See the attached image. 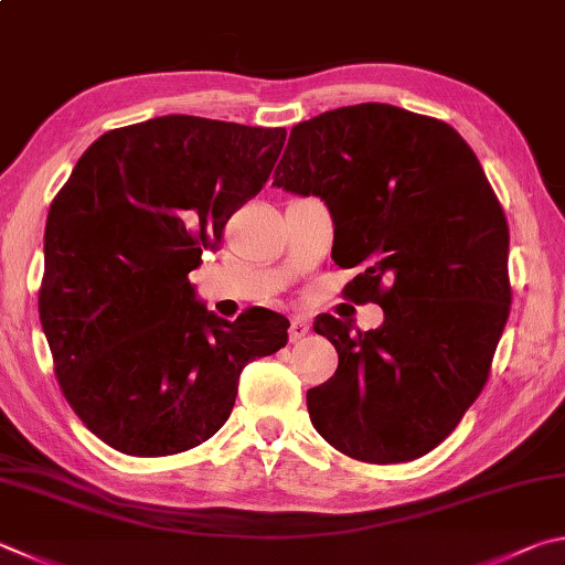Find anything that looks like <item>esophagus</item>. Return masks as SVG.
Masks as SVG:
<instances>
[{
	"label": "esophagus",
	"mask_w": 565,
	"mask_h": 565,
	"mask_svg": "<svg viewBox=\"0 0 565 565\" xmlns=\"http://www.w3.org/2000/svg\"><path fill=\"white\" fill-rule=\"evenodd\" d=\"M311 331V323L306 321V318H301V316H294L291 318V326H289V338H291V343H296V341H301V338Z\"/></svg>",
	"instance_id": "1"
}]
</instances>
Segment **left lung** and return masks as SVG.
Wrapping results in <instances>:
<instances>
[{"instance_id":"8db88e82","label":"left lung","mask_w":565,"mask_h":565,"mask_svg":"<svg viewBox=\"0 0 565 565\" xmlns=\"http://www.w3.org/2000/svg\"><path fill=\"white\" fill-rule=\"evenodd\" d=\"M274 188L328 204L335 264L361 266L343 294L385 313L375 331L316 318L338 351L306 393L318 435L367 465L427 455L479 397L511 306L509 224L477 156L445 120L345 106L291 130Z\"/></svg>"}]
</instances>
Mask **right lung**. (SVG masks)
Returning <instances> with one entry per match:
<instances>
[{"label":"right lung","instance_id":"add662e5","mask_svg":"<svg viewBox=\"0 0 565 565\" xmlns=\"http://www.w3.org/2000/svg\"><path fill=\"white\" fill-rule=\"evenodd\" d=\"M284 128L162 116L90 146L51 202L39 318L90 433L132 457L198 447L227 423L242 367L289 341L281 313L224 321L190 271L269 180Z\"/></svg>","mask_w":565,"mask_h":565}]
</instances>
